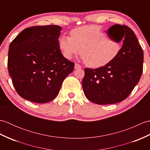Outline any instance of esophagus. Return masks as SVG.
Masks as SVG:
<instances>
[{"label": "esophagus", "instance_id": "34e87169", "mask_svg": "<svg viewBox=\"0 0 150 150\" xmlns=\"http://www.w3.org/2000/svg\"><path fill=\"white\" fill-rule=\"evenodd\" d=\"M82 68V67H81V65H79V64H77V63H75V69H79V68Z\"/></svg>", "mask_w": 150, "mask_h": 150}]
</instances>
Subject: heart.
I'll return each mask as SVG.
<instances>
[{"label":"heart","instance_id":"1","mask_svg":"<svg viewBox=\"0 0 150 150\" xmlns=\"http://www.w3.org/2000/svg\"><path fill=\"white\" fill-rule=\"evenodd\" d=\"M71 37L59 39V47L66 59H71L80 49L82 58L87 66L98 68L111 61L120 52L121 42L110 39L101 28L82 26L73 30Z\"/></svg>","mask_w":150,"mask_h":150}]
</instances>
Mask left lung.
Here are the masks:
<instances>
[{"label":"left lung","mask_w":150,"mask_h":150,"mask_svg":"<svg viewBox=\"0 0 150 150\" xmlns=\"http://www.w3.org/2000/svg\"><path fill=\"white\" fill-rule=\"evenodd\" d=\"M117 42L123 40L117 55L104 66L85 68L84 93L97 104H115L129 96L141 79L144 55L135 33L125 25L115 24L108 29Z\"/></svg>","instance_id":"left-lung-1"}]
</instances>
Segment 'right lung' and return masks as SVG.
I'll return each instance as SVG.
<instances>
[{"label":"right lung","mask_w":150,"mask_h":150,"mask_svg":"<svg viewBox=\"0 0 150 150\" xmlns=\"http://www.w3.org/2000/svg\"><path fill=\"white\" fill-rule=\"evenodd\" d=\"M62 28L57 25L24 29L9 47L8 68L18 94L28 100L46 103L59 94L74 69L59 49Z\"/></svg>","instance_id":"add662e5"}]
</instances>
